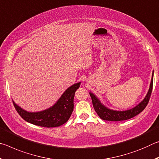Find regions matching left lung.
<instances>
[{
  "mask_svg": "<svg viewBox=\"0 0 159 159\" xmlns=\"http://www.w3.org/2000/svg\"><path fill=\"white\" fill-rule=\"evenodd\" d=\"M153 79H154V71L152 73V80H151L150 86L147 94L145 96L143 100L138 105L130 109L125 111H116V110L110 109L102 103L101 101L94 95L93 93H89L92 99L93 107L97 114L102 119L104 120H111V121H119V120H125L135 116L144 109L149 102L151 94H152L153 88Z\"/></svg>",
  "mask_w": 159,
  "mask_h": 159,
  "instance_id": "1",
  "label": "left lung"
}]
</instances>
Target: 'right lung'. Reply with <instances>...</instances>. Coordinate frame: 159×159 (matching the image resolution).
Instances as JSON below:
<instances>
[{"label":"right lung","instance_id":"right-lung-1","mask_svg":"<svg viewBox=\"0 0 159 159\" xmlns=\"http://www.w3.org/2000/svg\"><path fill=\"white\" fill-rule=\"evenodd\" d=\"M80 82L70 86L59 98L56 103L43 111L29 112L21 108L12 100L13 104L20 116L32 124L45 128L58 127L69 119L74 110V98Z\"/></svg>","mask_w":159,"mask_h":159}]
</instances>
